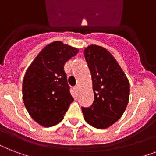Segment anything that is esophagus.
Returning <instances> with one entry per match:
<instances>
[{"instance_id": "1", "label": "esophagus", "mask_w": 156, "mask_h": 156, "mask_svg": "<svg viewBox=\"0 0 156 156\" xmlns=\"http://www.w3.org/2000/svg\"><path fill=\"white\" fill-rule=\"evenodd\" d=\"M74 89H75L76 91H78V87H76Z\"/></svg>"}]
</instances>
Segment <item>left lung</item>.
<instances>
[{"mask_svg": "<svg viewBox=\"0 0 156 156\" xmlns=\"http://www.w3.org/2000/svg\"><path fill=\"white\" fill-rule=\"evenodd\" d=\"M91 72L94 101L83 107L84 119L94 128H109L123 115L129 99V82L112 55L101 46H88L84 50Z\"/></svg>", "mask_w": 156, "mask_h": 156, "instance_id": "1", "label": "left lung"}]
</instances>
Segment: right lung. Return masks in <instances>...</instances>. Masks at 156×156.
Segmentation results:
<instances>
[{"label":"right lung","mask_w":156,"mask_h":156,"mask_svg":"<svg viewBox=\"0 0 156 156\" xmlns=\"http://www.w3.org/2000/svg\"><path fill=\"white\" fill-rule=\"evenodd\" d=\"M78 49L61 41L45 46L27 69L23 82V100L33 119L51 127L64 119L73 98L64 65Z\"/></svg>","instance_id":"obj_1"}]
</instances>
